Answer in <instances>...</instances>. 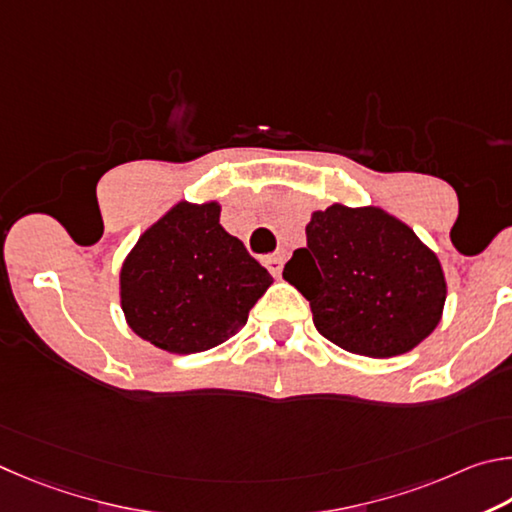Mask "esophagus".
<instances>
[{"mask_svg": "<svg viewBox=\"0 0 512 512\" xmlns=\"http://www.w3.org/2000/svg\"><path fill=\"white\" fill-rule=\"evenodd\" d=\"M263 265L270 270L272 276H281V270H283V258L281 256H265L263 258Z\"/></svg>", "mask_w": 512, "mask_h": 512, "instance_id": "obj_1", "label": "esophagus"}]
</instances>
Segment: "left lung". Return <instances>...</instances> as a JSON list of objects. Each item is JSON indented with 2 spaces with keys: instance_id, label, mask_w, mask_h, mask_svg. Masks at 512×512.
Returning <instances> with one entry per match:
<instances>
[{
  "instance_id": "1",
  "label": "left lung",
  "mask_w": 512,
  "mask_h": 512,
  "mask_svg": "<svg viewBox=\"0 0 512 512\" xmlns=\"http://www.w3.org/2000/svg\"><path fill=\"white\" fill-rule=\"evenodd\" d=\"M308 247L283 279L310 301L315 328L348 353L393 357L438 326L447 285L432 249L378 206L333 204L315 211Z\"/></svg>"
}]
</instances>
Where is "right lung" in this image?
I'll use <instances>...</instances> for the list:
<instances>
[{
  "label": "right lung",
  "instance_id": "right-lung-1",
  "mask_svg": "<svg viewBox=\"0 0 512 512\" xmlns=\"http://www.w3.org/2000/svg\"><path fill=\"white\" fill-rule=\"evenodd\" d=\"M270 285V272L222 229L218 202H179L125 258L121 308L161 351L202 353L236 335Z\"/></svg>",
  "mask_w": 512,
  "mask_h": 512
}]
</instances>
